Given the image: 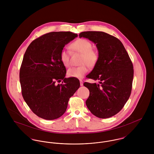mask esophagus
I'll use <instances>...</instances> for the list:
<instances>
[{
	"label": "esophagus",
	"mask_w": 154,
	"mask_h": 154,
	"mask_svg": "<svg viewBox=\"0 0 154 154\" xmlns=\"http://www.w3.org/2000/svg\"><path fill=\"white\" fill-rule=\"evenodd\" d=\"M79 81H80V85H81V86H83V81L81 80V79H80Z\"/></svg>",
	"instance_id": "34e87169"
}]
</instances>
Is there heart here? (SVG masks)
I'll use <instances>...</instances> for the list:
<instances>
[{"label": "heart", "instance_id": "heart-1", "mask_svg": "<svg viewBox=\"0 0 154 154\" xmlns=\"http://www.w3.org/2000/svg\"><path fill=\"white\" fill-rule=\"evenodd\" d=\"M70 48L76 52L82 53L80 64L78 67H73L68 69L67 75L69 77L75 78H82L88 71V65L89 67L95 66L99 58L98 52L92 49V44L87 39H78L70 45ZM60 60L65 67L70 65V52L66 50H62L59 55Z\"/></svg>", "mask_w": 154, "mask_h": 154}]
</instances>
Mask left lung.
Masks as SVG:
<instances>
[{"instance_id":"8db88e82","label":"left lung","mask_w":154,"mask_h":154,"mask_svg":"<svg viewBox=\"0 0 154 154\" xmlns=\"http://www.w3.org/2000/svg\"><path fill=\"white\" fill-rule=\"evenodd\" d=\"M79 37L96 44L99 58L87 78L98 84L84 82L89 91L86 105L92 114L107 119L117 114L129 100L132 91L133 66L122 43L101 31H85Z\"/></svg>"}]
</instances>
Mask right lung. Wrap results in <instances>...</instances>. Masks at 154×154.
<instances>
[{
    "instance_id": "add662e5",
    "label": "right lung",
    "mask_w": 154,
    "mask_h": 154,
    "mask_svg": "<svg viewBox=\"0 0 154 154\" xmlns=\"http://www.w3.org/2000/svg\"><path fill=\"white\" fill-rule=\"evenodd\" d=\"M77 37L70 31L49 32L32 41L24 54L20 71L22 97L42 119L61 117L80 87L78 79L65 78L66 67L59 57L65 45Z\"/></svg>"
}]
</instances>
